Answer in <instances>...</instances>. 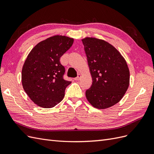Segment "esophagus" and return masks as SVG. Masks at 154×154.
I'll use <instances>...</instances> for the list:
<instances>
[{"label": "esophagus", "instance_id": "1", "mask_svg": "<svg viewBox=\"0 0 154 154\" xmlns=\"http://www.w3.org/2000/svg\"><path fill=\"white\" fill-rule=\"evenodd\" d=\"M81 78H82V74H78V76H77L76 78H74V80H77V81H78V80H80Z\"/></svg>", "mask_w": 154, "mask_h": 154}]
</instances>
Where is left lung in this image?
Listing matches in <instances>:
<instances>
[{
    "label": "left lung",
    "mask_w": 154,
    "mask_h": 154,
    "mask_svg": "<svg viewBox=\"0 0 154 154\" xmlns=\"http://www.w3.org/2000/svg\"><path fill=\"white\" fill-rule=\"evenodd\" d=\"M82 40L92 78V86L85 92L87 99L96 109L110 108L128 88L127 63L117 49L103 40L85 37Z\"/></svg>",
    "instance_id": "left-lung-1"
}]
</instances>
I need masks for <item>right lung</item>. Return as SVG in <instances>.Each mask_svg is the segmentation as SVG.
Masks as SVG:
<instances>
[{"mask_svg": "<svg viewBox=\"0 0 154 154\" xmlns=\"http://www.w3.org/2000/svg\"><path fill=\"white\" fill-rule=\"evenodd\" d=\"M73 42L72 38L54 35L37 44L27 55L22 69V84L36 105L52 108L63 100L71 82L63 79L65 67L60 60Z\"/></svg>", "mask_w": 154, "mask_h": 154, "instance_id": "right-lung-1", "label": "right lung"}]
</instances>
